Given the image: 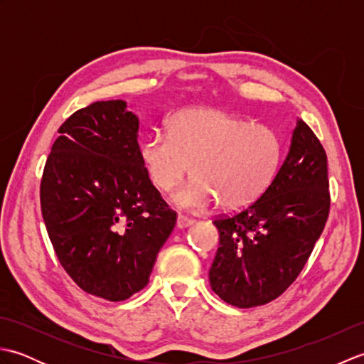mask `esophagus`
Listing matches in <instances>:
<instances>
[{"label": "esophagus", "mask_w": 364, "mask_h": 364, "mask_svg": "<svg viewBox=\"0 0 364 364\" xmlns=\"http://www.w3.org/2000/svg\"><path fill=\"white\" fill-rule=\"evenodd\" d=\"M196 223V220L194 219H191V218H186V215H178L176 218V228H180V230H183V228H188V227H191V225H194Z\"/></svg>", "instance_id": "34e87169"}]
</instances>
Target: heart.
Returning <instances> with one entry per match:
<instances>
[{"instance_id":"obj_1","label":"heart","mask_w":364,"mask_h":364,"mask_svg":"<svg viewBox=\"0 0 364 364\" xmlns=\"http://www.w3.org/2000/svg\"><path fill=\"white\" fill-rule=\"evenodd\" d=\"M283 156L272 127L208 107L178 112L168 131H154L141 144V161L154 188L172 191L189 172L194 178L172 200L202 211L219 202L227 211L250 206L272 183Z\"/></svg>"}]
</instances>
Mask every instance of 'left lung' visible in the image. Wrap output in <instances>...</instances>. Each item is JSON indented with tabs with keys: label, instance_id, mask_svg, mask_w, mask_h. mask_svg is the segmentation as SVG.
I'll use <instances>...</instances> for the list:
<instances>
[{
	"label": "left lung",
	"instance_id": "obj_1",
	"mask_svg": "<svg viewBox=\"0 0 364 364\" xmlns=\"http://www.w3.org/2000/svg\"><path fill=\"white\" fill-rule=\"evenodd\" d=\"M328 211L326 150L297 120L286 159L262 196L213 222L220 236L210 269L213 291L237 308L282 296L310 258Z\"/></svg>",
	"mask_w": 364,
	"mask_h": 364
}]
</instances>
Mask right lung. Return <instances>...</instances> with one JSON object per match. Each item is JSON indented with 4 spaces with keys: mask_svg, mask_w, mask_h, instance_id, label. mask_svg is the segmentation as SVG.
<instances>
[{
    "mask_svg": "<svg viewBox=\"0 0 364 364\" xmlns=\"http://www.w3.org/2000/svg\"><path fill=\"white\" fill-rule=\"evenodd\" d=\"M137 131L123 100L82 107L60 125L41 183L59 262L82 291L109 301L145 288L176 223L145 172Z\"/></svg>",
    "mask_w": 364,
    "mask_h": 364,
    "instance_id": "add662e5",
    "label": "right lung"
}]
</instances>
